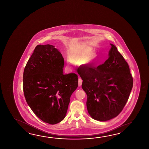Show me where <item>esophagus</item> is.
Wrapping results in <instances>:
<instances>
[{
    "instance_id": "esophagus-1",
    "label": "esophagus",
    "mask_w": 149,
    "mask_h": 149,
    "mask_svg": "<svg viewBox=\"0 0 149 149\" xmlns=\"http://www.w3.org/2000/svg\"><path fill=\"white\" fill-rule=\"evenodd\" d=\"M82 79L79 78V79H78V85H79V87H80V86H81V85H82Z\"/></svg>"
}]
</instances>
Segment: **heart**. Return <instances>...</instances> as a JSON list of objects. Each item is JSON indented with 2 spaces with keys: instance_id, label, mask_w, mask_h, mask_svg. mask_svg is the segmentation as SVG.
Wrapping results in <instances>:
<instances>
[{
  "instance_id": "heart-1",
  "label": "heart",
  "mask_w": 149,
  "mask_h": 149,
  "mask_svg": "<svg viewBox=\"0 0 149 149\" xmlns=\"http://www.w3.org/2000/svg\"><path fill=\"white\" fill-rule=\"evenodd\" d=\"M96 56L92 48L80 46L71 52L69 58L73 62H83L84 65L89 67L94 63Z\"/></svg>"
}]
</instances>
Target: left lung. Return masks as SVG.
<instances>
[{"label": "left lung", "mask_w": 149, "mask_h": 149, "mask_svg": "<svg viewBox=\"0 0 149 149\" xmlns=\"http://www.w3.org/2000/svg\"><path fill=\"white\" fill-rule=\"evenodd\" d=\"M108 59L97 68L82 66L78 73L87 95L86 105L90 116L106 121L123 110L133 88L130 67L114 45L110 44Z\"/></svg>", "instance_id": "1"}]
</instances>
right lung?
Instances as JSON below:
<instances>
[{"mask_svg":"<svg viewBox=\"0 0 149 149\" xmlns=\"http://www.w3.org/2000/svg\"><path fill=\"white\" fill-rule=\"evenodd\" d=\"M64 58L51 45H39L23 72L25 100L40 120L51 125L63 120L70 97L78 86L75 73L64 74Z\"/></svg>","mask_w":149,"mask_h":149,"instance_id":"1","label":"right lung"}]
</instances>
